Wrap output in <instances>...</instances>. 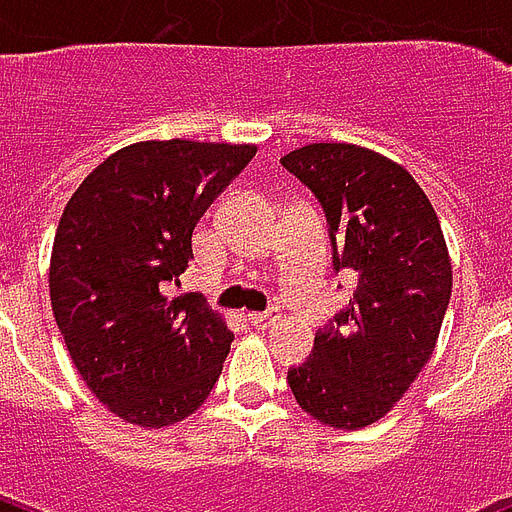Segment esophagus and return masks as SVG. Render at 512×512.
Returning a JSON list of instances; mask_svg holds the SVG:
<instances>
[{
    "mask_svg": "<svg viewBox=\"0 0 512 512\" xmlns=\"http://www.w3.org/2000/svg\"><path fill=\"white\" fill-rule=\"evenodd\" d=\"M279 319V308H268V311H260V313H249V324L252 327H271L273 321Z\"/></svg>",
    "mask_w": 512,
    "mask_h": 512,
    "instance_id": "1",
    "label": "esophagus"
}]
</instances>
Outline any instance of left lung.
Segmentation results:
<instances>
[{
  "instance_id": "left-lung-1",
  "label": "left lung",
  "mask_w": 512,
  "mask_h": 512,
  "mask_svg": "<svg viewBox=\"0 0 512 512\" xmlns=\"http://www.w3.org/2000/svg\"><path fill=\"white\" fill-rule=\"evenodd\" d=\"M281 164L324 209L335 273L358 281L287 382L329 428H366L393 409L436 348L452 297L441 223L414 177L369 148L313 143Z\"/></svg>"
}]
</instances>
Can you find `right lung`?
Returning a JSON list of instances; mask_svg holds the SVG:
<instances>
[{
  "label": "right lung",
  "mask_w": 512,
  "mask_h": 512,
  "mask_svg": "<svg viewBox=\"0 0 512 512\" xmlns=\"http://www.w3.org/2000/svg\"><path fill=\"white\" fill-rule=\"evenodd\" d=\"M255 154L228 143H135L98 164L63 209L52 313L82 380L116 417L164 428L215 388L233 332L199 292L170 300L164 289L193 260L201 215Z\"/></svg>",
  "instance_id": "add662e5"
}]
</instances>
